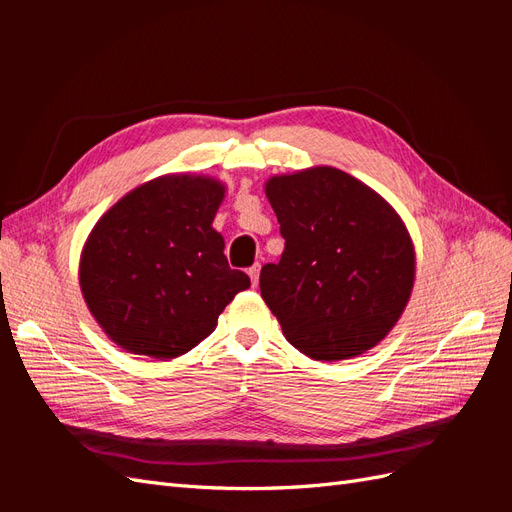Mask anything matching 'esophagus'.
<instances>
[{
  "mask_svg": "<svg viewBox=\"0 0 512 512\" xmlns=\"http://www.w3.org/2000/svg\"><path fill=\"white\" fill-rule=\"evenodd\" d=\"M247 273H250L252 286H258V277H260V265H258V262H256V265H252L250 269H247Z\"/></svg>",
  "mask_w": 512,
  "mask_h": 512,
  "instance_id": "34e87169",
  "label": "esophagus"
}]
</instances>
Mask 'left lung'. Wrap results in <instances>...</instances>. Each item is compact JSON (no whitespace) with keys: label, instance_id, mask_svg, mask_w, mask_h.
Segmentation results:
<instances>
[{"label":"left lung","instance_id":"1","mask_svg":"<svg viewBox=\"0 0 512 512\" xmlns=\"http://www.w3.org/2000/svg\"><path fill=\"white\" fill-rule=\"evenodd\" d=\"M286 241L260 294L288 342L314 361L374 348L410 299L414 247L382 196L331 166L267 181Z\"/></svg>","mask_w":512,"mask_h":512}]
</instances>
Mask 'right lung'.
<instances>
[{"label": "right lung", "instance_id": "1", "mask_svg": "<svg viewBox=\"0 0 512 512\" xmlns=\"http://www.w3.org/2000/svg\"><path fill=\"white\" fill-rule=\"evenodd\" d=\"M222 198L220 181L168 175L123 196L91 230L81 290L117 346L175 359L250 288V277L228 267L224 239L211 228Z\"/></svg>", "mask_w": 512, "mask_h": 512}]
</instances>
